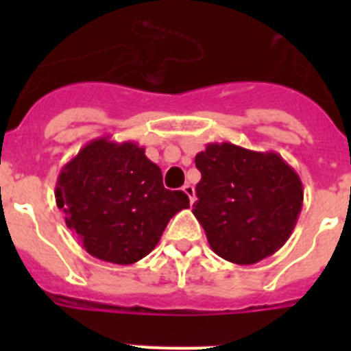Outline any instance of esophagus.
<instances>
[{"label":"esophagus","mask_w":351,"mask_h":351,"mask_svg":"<svg viewBox=\"0 0 351 351\" xmlns=\"http://www.w3.org/2000/svg\"><path fill=\"white\" fill-rule=\"evenodd\" d=\"M182 191L188 195V198H190V204H193L195 202V188H193V186L184 184V186H182Z\"/></svg>","instance_id":"esophagus-1"}]
</instances>
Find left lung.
<instances>
[{"label":"left lung","mask_w":351,"mask_h":351,"mask_svg":"<svg viewBox=\"0 0 351 351\" xmlns=\"http://www.w3.org/2000/svg\"><path fill=\"white\" fill-rule=\"evenodd\" d=\"M202 173L193 214L213 251L239 265L274 255L291 235L302 209L299 176L278 153L207 144L195 156Z\"/></svg>","instance_id":"obj_1"}]
</instances>
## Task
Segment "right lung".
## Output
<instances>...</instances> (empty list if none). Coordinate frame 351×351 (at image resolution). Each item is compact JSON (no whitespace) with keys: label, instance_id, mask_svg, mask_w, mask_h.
Segmentation results:
<instances>
[{"label":"right lung","instance_id":"right-lung-1","mask_svg":"<svg viewBox=\"0 0 351 351\" xmlns=\"http://www.w3.org/2000/svg\"><path fill=\"white\" fill-rule=\"evenodd\" d=\"M56 204L89 255L130 265L160 243L170 218L190 207L163 186L161 170L135 142L91 141L61 169Z\"/></svg>","mask_w":351,"mask_h":351}]
</instances>
